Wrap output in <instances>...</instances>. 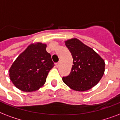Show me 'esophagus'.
<instances>
[{"instance_id":"34e87169","label":"esophagus","mask_w":120,"mask_h":120,"mask_svg":"<svg viewBox=\"0 0 120 120\" xmlns=\"http://www.w3.org/2000/svg\"><path fill=\"white\" fill-rule=\"evenodd\" d=\"M59 64H60V63H56V68H58L59 66Z\"/></svg>"}]
</instances>
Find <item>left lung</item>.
<instances>
[{
    "label": "left lung",
    "mask_w": 120,
    "mask_h": 120,
    "mask_svg": "<svg viewBox=\"0 0 120 120\" xmlns=\"http://www.w3.org/2000/svg\"><path fill=\"white\" fill-rule=\"evenodd\" d=\"M71 53L73 65L69 75L63 81L71 89L86 91L98 84L105 73L103 59L92 48L76 38L64 42Z\"/></svg>",
    "instance_id": "1"
}]
</instances>
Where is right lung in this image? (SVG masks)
Returning a JSON list of instances; mask_svg holds the SVG:
<instances>
[{"label":"right lung","mask_w":120,"mask_h":120,"mask_svg":"<svg viewBox=\"0 0 120 120\" xmlns=\"http://www.w3.org/2000/svg\"><path fill=\"white\" fill-rule=\"evenodd\" d=\"M46 47L41 42L31 44L13 63L9 77L19 90L32 92L45 84L48 73L54 66Z\"/></svg>","instance_id":"right-lung-1"}]
</instances>
